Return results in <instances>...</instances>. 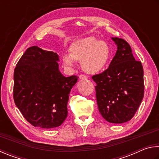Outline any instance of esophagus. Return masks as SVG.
Listing matches in <instances>:
<instances>
[{
  "label": "esophagus",
  "instance_id": "esophagus-1",
  "mask_svg": "<svg viewBox=\"0 0 159 159\" xmlns=\"http://www.w3.org/2000/svg\"><path fill=\"white\" fill-rule=\"evenodd\" d=\"M87 78H88V77L87 76V75H85L82 74V75H80V80H87Z\"/></svg>",
  "mask_w": 159,
  "mask_h": 159
}]
</instances>
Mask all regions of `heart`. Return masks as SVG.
I'll return each instance as SVG.
<instances>
[{
  "label": "heart",
  "instance_id": "b5f03b06",
  "mask_svg": "<svg viewBox=\"0 0 159 159\" xmlns=\"http://www.w3.org/2000/svg\"><path fill=\"white\" fill-rule=\"evenodd\" d=\"M70 54H64L63 61L66 66L72 67L75 61L82 62V68L89 73L100 72L110 60L111 50L107 43L93 37L77 40L70 47Z\"/></svg>",
  "mask_w": 159,
  "mask_h": 159
}]
</instances>
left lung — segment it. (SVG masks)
I'll return each mask as SVG.
<instances>
[{
  "label": "left lung",
  "instance_id": "8db88e82",
  "mask_svg": "<svg viewBox=\"0 0 159 159\" xmlns=\"http://www.w3.org/2000/svg\"><path fill=\"white\" fill-rule=\"evenodd\" d=\"M117 51L109 68L92 76L99 112L107 121L122 124L134 116L144 97L143 67L133 57L130 44L112 38Z\"/></svg>",
  "mask_w": 159,
  "mask_h": 159
}]
</instances>
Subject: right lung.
Instances as JSON below:
<instances>
[{
    "label": "right lung",
    "instance_id": "add662e5",
    "mask_svg": "<svg viewBox=\"0 0 159 159\" xmlns=\"http://www.w3.org/2000/svg\"><path fill=\"white\" fill-rule=\"evenodd\" d=\"M58 56L38 46L28 48L14 71L13 98L28 122L42 129L61 126L68 116L69 94L78 76L65 77Z\"/></svg>",
    "mask_w": 159,
    "mask_h": 159
}]
</instances>
